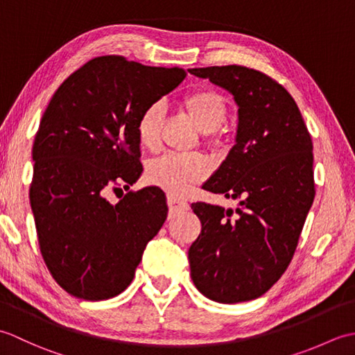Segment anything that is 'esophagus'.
<instances>
[{
    "mask_svg": "<svg viewBox=\"0 0 355 355\" xmlns=\"http://www.w3.org/2000/svg\"><path fill=\"white\" fill-rule=\"evenodd\" d=\"M168 206H169V210L172 214L184 212V210L189 209V205H187V202L178 200L175 197H168Z\"/></svg>",
    "mask_w": 355,
    "mask_h": 355,
    "instance_id": "obj_1",
    "label": "esophagus"
}]
</instances>
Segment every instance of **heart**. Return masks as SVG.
<instances>
[{
  "mask_svg": "<svg viewBox=\"0 0 355 355\" xmlns=\"http://www.w3.org/2000/svg\"><path fill=\"white\" fill-rule=\"evenodd\" d=\"M183 107L200 131L206 132L210 143L220 145L221 134L218 128L227 114L224 97L210 88H198L183 97ZM164 114L166 110L162 102L149 103L140 112L135 132L143 148L154 149L158 146ZM209 171V163L201 155L166 154L149 164L146 177L150 183L169 192L172 197H184L206 180Z\"/></svg>",
  "mask_w": 355,
  "mask_h": 355,
  "instance_id": "1",
  "label": "heart"
}]
</instances>
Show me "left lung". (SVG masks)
<instances>
[{
    "instance_id": "1",
    "label": "left lung",
    "mask_w": 355,
    "mask_h": 355,
    "mask_svg": "<svg viewBox=\"0 0 355 355\" xmlns=\"http://www.w3.org/2000/svg\"><path fill=\"white\" fill-rule=\"evenodd\" d=\"M233 96L235 145L202 189L239 200L193 202L201 233L189 248L198 291L220 304L262 296L288 267L314 201L313 141L296 102L267 74L241 65L189 69Z\"/></svg>"
}]
</instances>
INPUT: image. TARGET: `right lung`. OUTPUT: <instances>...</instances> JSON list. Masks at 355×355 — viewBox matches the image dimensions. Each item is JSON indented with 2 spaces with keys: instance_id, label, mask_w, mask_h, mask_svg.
Returning a JSON list of instances; mask_svg holds the SVG:
<instances>
[{
  "instance_id": "obj_1",
  "label": "right lung",
  "mask_w": 355,
  "mask_h": 355,
  "mask_svg": "<svg viewBox=\"0 0 355 355\" xmlns=\"http://www.w3.org/2000/svg\"><path fill=\"white\" fill-rule=\"evenodd\" d=\"M184 78L178 67L101 56L53 94L32 150L30 205L42 258L71 296L105 300L122 293L166 221L160 187L128 192L116 205L105 195L140 178L137 119Z\"/></svg>"
}]
</instances>
